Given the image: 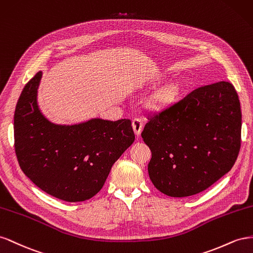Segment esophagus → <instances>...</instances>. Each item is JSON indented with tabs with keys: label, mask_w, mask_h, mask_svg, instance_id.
Masks as SVG:
<instances>
[{
	"label": "esophagus",
	"mask_w": 253,
	"mask_h": 253,
	"mask_svg": "<svg viewBox=\"0 0 253 253\" xmlns=\"http://www.w3.org/2000/svg\"><path fill=\"white\" fill-rule=\"evenodd\" d=\"M132 128H133V131L135 133V135H140L142 132V129H143V122L141 119H134L132 121Z\"/></svg>",
	"instance_id": "34e87169"
}]
</instances>
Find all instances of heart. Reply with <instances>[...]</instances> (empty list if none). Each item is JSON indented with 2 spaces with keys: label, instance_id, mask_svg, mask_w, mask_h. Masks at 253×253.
Instances as JSON below:
<instances>
[{
  "label": "heart",
  "instance_id": "obj_1",
  "mask_svg": "<svg viewBox=\"0 0 253 253\" xmlns=\"http://www.w3.org/2000/svg\"><path fill=\"white\" fill-rule=\"evenodd\" d=\"M167 97H168V94H167Z\"/></svg>",
  "mask_w": 253,
  "mask_h": 253
}]
</instances>
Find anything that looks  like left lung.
<instances>
[{
	"label": "left lung",
	"instance_id": "left-lung-1",
	"mask_svg": "<svg viewBox=\"0 0 253 253\" xmlns=\"http://www.w3.org/2000/svg\"><path fill=\"white\" fill-rule=\"evenodd\" d=\"M241 131V104L232 84L195 89L150 118L143 129L142 138L151 151V182L170 197L207 190L232 169Z\"/></svg>",
	"mask_w": 253,
	"mask_h": 253
}]
</instances>
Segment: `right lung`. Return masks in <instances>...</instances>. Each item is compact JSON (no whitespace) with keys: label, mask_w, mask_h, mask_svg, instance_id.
Wrapping results in <instances>:
<instances>
[{"label":"right lung","mask_w":253,"mask_h":253,"mask_svg":"<svg viewBox=\"0 0 253 253\" xmlns=\"http://www.w3.org/2000/svg\"><path fill=\"white\" fill-rule=\"evenodd\" d=\"M39 71L21 93L13 118L21 169L39 189L77 203L102 189L114 162L134 141L130 120L91 119L73 125L50 122L40 110Z\"/></svg>","instance_id":"right-lung-1"}]
</instances>
